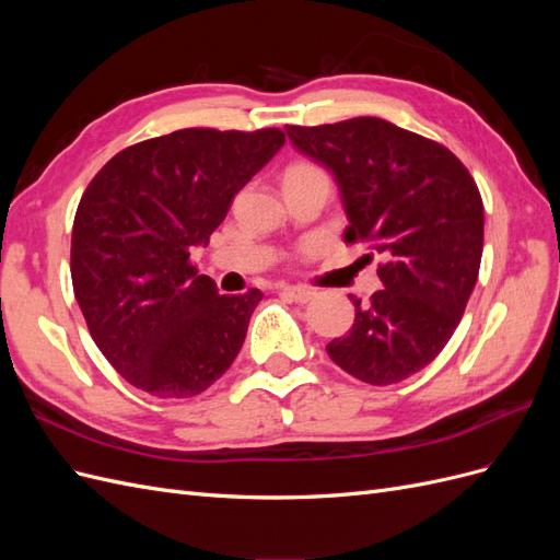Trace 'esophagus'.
I'll list each match as a JSON object with an SVG mask.
<instances>
[{"label": "esophagus", "instance_id": "obj_1", "mask_svg": "<svg viewBox=\"0 0 560 560\" xmlns=\"http://www.w3.org/2000/svg\"><path fill=\"white\" fill-rule=\"evenodd\" d=\"M282 292L296 303H308L315 296V290H311V287H303V284H290V287H284Z\"/></svg>", "mask_w": 560, "mask_h": 560}]
</instances>
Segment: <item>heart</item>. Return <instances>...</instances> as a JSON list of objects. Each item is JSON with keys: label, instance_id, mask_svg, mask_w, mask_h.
Segmentation results:
<instances>
[{"label": "heart", "instance_id": "heart-1", "mask_svg": "<svg viewBox=\"0 0 560 560\" xmlns=\"http://www.w3.org/2000/svg\"><path fill=\"white\" fill-rule=\"evenodd\" d=\"M313 173H319L315 165H308V163H294L290 171L284 173V177H301V175H313Z\"/></svg>", "mask_w": 560, "mask_h": 560}]
</instances>
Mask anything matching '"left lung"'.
I'll return each mask as SVG.
<instances>
[{
	"label": "left lung",
	"instance_id": "1",
	"mask_svg": "<svg viewBox=\"0 0 560 560\" xmlns=\"http://www.w3.org/2000/svg\"><path fill=\"white\" fill-rule=\"evenodd\" d=\"M303 156L334 175L346 241H366L385 264L383 290L352 299L354 322L327 346L350 376L389 385L444 350L479 278L483 202L451 151L374 116L329 126H284Z\"/></svg>",
	"mask_w": 560,
	"mask_h": 560
}]
</instances>
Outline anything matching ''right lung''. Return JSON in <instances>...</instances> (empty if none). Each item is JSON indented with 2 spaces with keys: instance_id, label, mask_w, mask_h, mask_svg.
Returning a JSON list of instances; mask_svg holds the SVG:
<instances>
[{
  "instance_id": "obj_1",
  "label": "right lung",
  "mask_w": 560,
  "mask_h": 560,
  "mask_svg": "<svg viewBox=\"0 0 560 560\" xmlns=\"http://www.w3.org/2000/svg\"><path fill=\"white\" fill-rule=\"evenodd\" d=\"M282 144L278 128H184L118 151L83 191L74 296L95 346L130 385L194 397L238 358L264 294H219L189 257Z\"/></svg>"
}]
</instances>
